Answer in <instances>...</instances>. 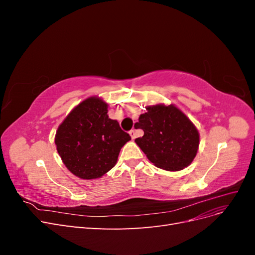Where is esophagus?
<instances>
[{
    "mask_svg": "<svg viewBox=\"0 0 255 255\" xmlns=\"http://www.w3.org/2000/svg\"><path fill=\"white\" fill-rule=\"evenodd\" d=\"M128 134H129V136H130V138H132V139H135V138H136V133H135V129H130L129 132H128Z\"/></svg>",
    "mask_w": 255,
    "mask_h": 255,
    "instance_id": "esophagus-1",
    "label": "esophagus"
}]
</instances>
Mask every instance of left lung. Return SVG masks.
<instances>
[{
  "mask_svg": "<svg viewBox=\"0 0 255 255\" xmlns=\"http://www.w3.org/2000/svg\"><path fill=\"white\" fill-rule=\"evenodd\" d=\"M136 128L143 136L135 139L146 157L158 168L180 171L191 164L199 148V132L174 105L157 104L145 107Z\"/></svg>",
  "mask_w": 255,
  "mask_h": 255,
  "instance_id": "left-lung-1",
  "label": "left lung"
}]
</instances>
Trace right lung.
Returning a JSON list of instances; mask_svg holds the SVG:
<instances>
[{
  "label": "right lung",
  "mask_w": 255,
  "mask_h": 255,
  "mask_svg": "<svg viewBox=\"0 0 255 255\" xmlns=\"http://www.w3.org/2000/svg\"><path fill=\"white\" fill-rule=\"evenodd\" d=\"M107 103L98 97L84 100L70 112L55 135L65 166L83 180L101 177L116 165L130 136L109 118Z\"/></svg>",
  "instance_id": "right-lung-1"
}]
</instances>
